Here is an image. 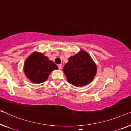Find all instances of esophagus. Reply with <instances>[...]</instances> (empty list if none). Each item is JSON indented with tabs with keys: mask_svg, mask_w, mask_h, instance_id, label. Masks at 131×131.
<instances>
[{
	"mask_svg": "<svg viewBox=\"0 0 131 131\" xmlns=\"http://www.w3.org/2000/svg\"><path fill=\"white\" fill-rule=\"evenodd\" d=\"M58 67H59V69H61V68H62V64H59V65H58Z\"/></svg>",
	"mask_w": 131,
	"mask_h": 131,
	"instance_id": "1",
	"label": "esophagus"
}]
</instances>
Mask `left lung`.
<instances>
[{
  "label": "left lung",
  "instance_id": "1",
  "mask_svg": "<svg viewBox=\"0 0 131 131\" xmlns=\"http://www.w3.org/2000/svg\"><path fill=\"white\" fill-rule=\"evenodd\" d=\"M63 71L70 84L81 86L93 80L96 72V67L89 54L82 50L68 59Z\"/></svg>",
  "mask_w": 131,
  "mask_h": 131
}]
</instances>
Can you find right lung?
I'll return each instance as SVG.
<instances>
[{"label": "right lung", "instance_id": "add662e5", "mask_svg": "<svg viewBox=\"0 0 131 131\" xmlns=\"http://www.w3.org/2000/svg\"><path fill=\"white\" fill-rule=\"evenodd\" d=\"M57 69V66L53 61L42 53L37 52L32 53L26 59L24 66L26 77L35 83L45 81L51 71Z\"/></svg>", "mask_w": 131, "mask_h": 131}]
</instances>
